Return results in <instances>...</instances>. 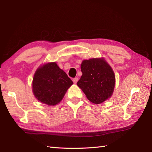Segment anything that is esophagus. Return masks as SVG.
Here are the masks:
<instances>
[{
	"mask_svg": "<svg viewBox=\"0 0 152 152\" xmlns=\"http://www.w3.org/2000/svg\"><path fill=\"white\" fill-rule=\"evenodd\" d=\"M78 78H73L72 81H73L74 83H76L77 82H78Z\"/></svg>",
	"mask_w": 152,
	"mask_h": 152,
	"instance_id": "obj_1",
	"label": "esophagus"
}]
</instances>
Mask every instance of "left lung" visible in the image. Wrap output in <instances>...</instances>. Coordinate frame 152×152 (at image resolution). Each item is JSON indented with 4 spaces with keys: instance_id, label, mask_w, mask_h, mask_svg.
I'll list each match as a JSON object with an SVG mask.
<instances>
[{
    "instance_id": "left-lung-1",
    "label": "left lung",
    "mask_w": 152,
    "mask_h": 152,
    "mask_svg": "<svg viewBox=\"0 0 152 152\" xmlns=\"http://www.w3.org/2000/svg\"><path fill=\"white\" fill-rule=\"evenodd\" d=\"M82 75L77 85L89 101L101 104L112 96L115 86V75L111 66L103 58L83 60Z\"/></svg>"
}]
</instances>
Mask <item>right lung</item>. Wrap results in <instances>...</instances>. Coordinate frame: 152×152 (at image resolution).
<instances>
[{
  "mask_svg": "<svg viewBox=\"0 0 152 152\" xmlns=\"http://www.w3.org/2000/svg\"><path fill=\"white\" fill-rule=\"evenodd\" d=\"M73 82L56 62L38 68L33 77V92L38 101L49 106L58 104Z\"/></svg>",
  "mask_w": 152,
  "mask_h": 152,
  "instance_id": "obj_1",
  "label": "right lung"
}]
</instances>
